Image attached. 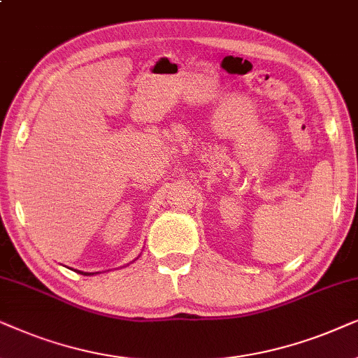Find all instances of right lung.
Returning a JSON list of instances; mask_svg holds the SVG:
<instances>
[{
    "label": "right lung",
    "mask_w": 358,
    "mask_h": 358,
    "mask_svg": "<svg viewBox=\"0 0 358 358\" xmlns=\"http://www.w3.org/2000/svg\"><path fill=\"white\" fill-rule=\"evenodd\" d=\"M87 275H88V273H87Z\"/></svg>",
    "instance_id": "add662e5"
}]
</instances>
